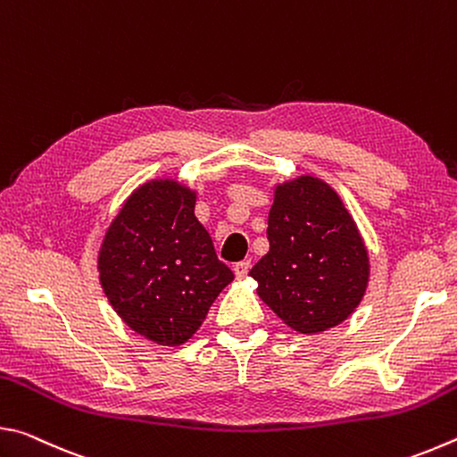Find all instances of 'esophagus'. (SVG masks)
<instances>
[{
	"label": "esophagus",
	"mask_w": 457,
	"mask_h": 457,
	"mask_svg": "<svg viewBox=\"0 0 457 457\" xmlns=\"http://www.w3.org/2000/svg\"><path fill=\"white\" fill-rule=\"evenodd\" d=\"M250 260H244V262H237V264L234 266V274L237 278H244L247 272H250Z\"/></svg>",
	"instance_id": "1"
}]
</instances>
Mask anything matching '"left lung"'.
<instances>
[{"label":"left lung","instance_id":"left-lung-1","mask_svg":"<svg viewBox=\"0 0 457 457\" xmlns=\"http://www.w3.org/2000/svg\"><path fill=\"white\" fill-rule=\"evenodd\" d=\"M268 242L250 276L288 327L314 335L349 319L365 296L369 253L330 185L311 175L278 185Z\"/></svg>","mask_w":457,"mask_h":457}]
</instances>
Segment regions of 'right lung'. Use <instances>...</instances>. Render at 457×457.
<instances>
[{
  "label": "right lung",
  "instance_id": "1",
  "mask_svg": "<svg viewBox=\"0 0 457 457\" xmlns=\"http://www.w3.org/2000/svg\"><path fill=\"white\" fill-rule=\"evenodd\" d=\"M100 284L122 322L163 346L195 335L234 272L195 218V191L154 179L130 195L98 252Z\"/></svg>",
  "mask_w": 457,
  "mask_h": 457
}]
</instances>
